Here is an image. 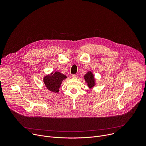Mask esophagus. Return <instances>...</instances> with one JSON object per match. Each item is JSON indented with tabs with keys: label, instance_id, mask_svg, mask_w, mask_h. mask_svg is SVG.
Listing matches in <instances>:
<instances>
[{
	"label": "esophagus",
	"instance_id": "obj_1",
	"mask_svg": "<svg viewBox=\"0 0 146 146\" xmlns=\"http://www.w3.org/2000/svg\"><path fill=\"white\" fill-rule=\"evenodd\" d=\"M72 77L73 78H77V76L76 75V74H73L72 75Z\"/></svg>",
	"mask_w": 146,
	"mask_h": 146
}]
</instances>
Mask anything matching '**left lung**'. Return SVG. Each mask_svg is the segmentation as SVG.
Here are the masks:
<instances>
[{"label": "left lung", "instance_id": "obj_1", "mask_svg": "<svg viewBox=\"0 0 146 146\" xmlns=\"http://www.w3.org/2000/svg\"><path fill=\"white\" fill-rule=\"evenodd\" d=\"M84 78L87 83V85L90 89H92L95 87L96 83L95 76L91 71H88L84 76Z\"/></svg>", "mask_w": 146, "mask_h": 146}]
</instances>
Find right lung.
<instances>
[{"label":"right lung","mask_w":146,"mask_h":146,"mask_svg":"<svg viewBox=\"0 0 146 146\" xmlns=\"http://www.w3.org/2000/svg\"><path fill=\"white\" fill-rule=\"evenodd\" d=\"M67 76L58 72H52L43 77V83L48 90L54 93L59 92L62 82Z\"/></svg>","instance_id":"obj_1"}]
</instances>
